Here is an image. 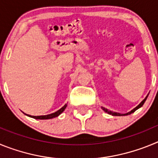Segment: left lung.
I'll return each instance as SVG.
<instances>
[{"instance_id": "left-lung-1", "label": "left lung", "mask_w": 158, "mask_h": 158, "mask_svg": "<svg viewBox=\"0 0 158 158\" xmlns=\"http://www.w3.org/2000/svg\"><path fill=\"white\" fill-rule=\"evenodd\" d=\"M147 96H146V98L144 99V100H142V102H141L140 104H139V105L137 106L136 107H135V108H134L133 110H132V111H130V112H128V113H127V114H123V115H122V114H120V113H117V112H112V111H109V110H107V109H106V108H104V107H102V109L104 110V111H105V112H107V113H108V114H110V115H115V116H122V115H130V114H131V113H133V112H135V111H136L137 109H139V107H142V105H143V104H144V103H145V101H146V98H147Z\"/></svg>"}]
</instances>
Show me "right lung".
<instances>
[{
    "mask_svg": "<svg viewBox=\"0 0 158 158\" xmlns=\"http://www.w3.org/2000/svg\"><path fill=\"white\" fill-rule=\"evenodd\" d=\"M67 104H65V105L63 106V107L61 108V109H59L58 111H55L54 113H52V114H50V115H40V116H33V115H27L28 116L31 117V118H36V119H49V118H54V117H57L58 116V115L61 114V113L62 112V111H64V110L65 109V107H66Z\"/></svg>",
    "mask_w": 158,
    "mask_h": 158,
    "instance_id": "add662e5",
    "label": "right lung"
}]
</instances>
